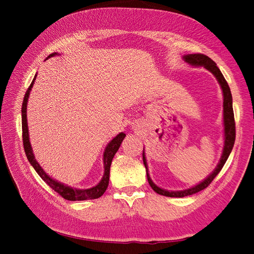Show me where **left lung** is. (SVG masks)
<instances>
[{
    "mask_svg": "<svg viewBox=\"0 0 254 254\" xmlns=\"http://www.w3.org/2000/svg\"><path fill=\"white\" fill-rule=\"evenodd\" d=\"M183 59L186 63H188L190 65H195V66H203L206 70H209L215 77H216L217 81L219 82L221 90H222V94H224V126H225V145H224V150H222V155L219 160V163L217 164L216 168H215L214 172L207 177L206 179H204L202 182H200L197 186L190 188L188 190H166L157 187L155 183L152 182L150 179V176L148 174V168H147V162H146V158H145V152L143 151V162L146 168V175H147V180L149 186L151 189L156 191V193L163 195L166 197H186L198 193L205 188L210 186V183L213 181V179L216 177L219 172L221 171V168L224 167L226 161L228 160L230 153L232 151V148L234 146L235 142V121H234V113H233V106H232V94L231 91H230L229 84L226 81L224 75L221 74L220 70L214 61L203 54H189V55L183 56Z\"/></svg>",
    "mask_w": 254,
    "mask_h": 254,
    "instance_id": "obj_1",
    "label": "left lung"
}]
</instances>
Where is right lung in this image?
<instances>
[{
    "mask_svg": "<svg viewBox=\"0 0 254 254\" xmlns=\"http://www.w3.org/2000/svg\"><path fill=\"white\" fill-rule=\"evenodd\" d=\"M55 55H58L57 53H53L51 55L48 57H53ZM36 76L30 83V86L28 87L24 99H23V104H22V140H23V145H24V150L26 153V157L29 161V163L32 164V166L35 168V171L38 173L42 180H44V182L50 186L54 190L58 193L61 197H64L66 200H71V201H76V200H88V199H96L101 197L108 188V184H109V175H110V166H111V162H112V159L114 157L115 153L119 150L120 146L124 140V137L126 136L125 133H119L117 136L114 137V139L109 142V144L107 145V147L104 151V176L102 180L99 181V183L97 186L91 188V189H86V190H79V189H73L70 188L67 186H64V183H60L57 180H54L52 179L51 177L43 171V168L39 165V163L37 162L35 156H34V152H33V148H32V145H30L29 142V135H28V127H27V119H26V107H27V101H28V97H29V93H30V90H32L33 86H34V82L36 79Z\"/></svg>",
    "mask_w": 254,
    "mask_h": 254,
    "instance_id": "add662e5",
    "label": "right lung"
}]
</instances>
